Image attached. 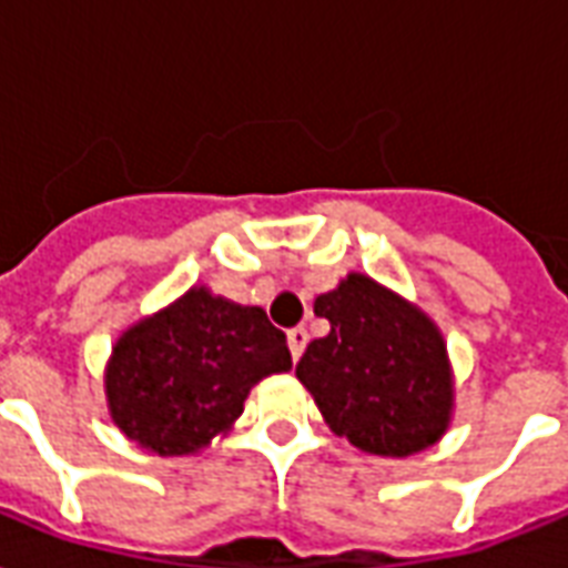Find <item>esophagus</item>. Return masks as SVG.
Wrapping results in <instances>:
<instances>
[{"instance_id": "34e87169", "label": "esophagus", "mask_w": 568, "mask_h": 568, "mask_svg": "<svg viewBox=\"0 0 568 568\" xmlns=\"http://www.w3.org/2000/svg\"><path fill=\"white\" fill-rule=\"evenodd\" d=\"M288 348H292V358H301L304 355V348H306V331L304 327H292L288 331Z\"/></svg>"}]
</instances>
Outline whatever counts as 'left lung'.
<instances>
[{"label": "left lung", "instance_id": "8db88e82", "mask_svg": "<svg viewBox=\"0 0 568 568\" xmlns=\"http://www.w3.org/2000/svg\"><path fill=\"white\" fill-rule=\"evenodd\" d=\"M316 316L331 334L306 346L297 379L331 430L382 457L434 445L452 415V373L434 322L361 273L318 295Z\"/></svg>", "mask_w": 568, "mask_h": 568}]
</instances>
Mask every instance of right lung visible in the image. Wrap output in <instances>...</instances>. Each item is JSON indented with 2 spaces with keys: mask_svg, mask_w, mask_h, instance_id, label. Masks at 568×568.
Returning a JSON list of instances; mask_svg holds the SVG:
<instances>
[{
  "mask_svg": "<svg viewBox=\"0 0 568 568\" xmlns=\"http://www.w3.org/2000/svg\"><path fill=\"white\" fill-rule=\"evenodd\" d=\"M288 367L285 334L262 306L192 288L116 339L104 388L132 443L174 457L204 448L243 413L255 382Z\"/></svg>",
  "mask_w": 568,
  "mask_h": 568,
  "instance_id": "obj_1",
  "label": "right lung"
}]
</instances>
